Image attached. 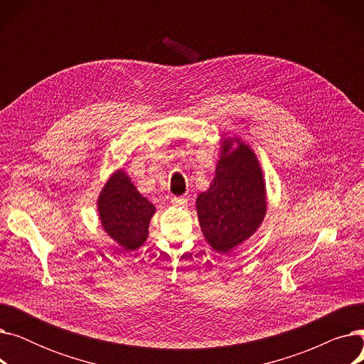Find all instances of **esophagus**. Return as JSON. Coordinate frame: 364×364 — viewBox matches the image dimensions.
<instances>
[{
	"mask_svg": "<svg viewBox=\"0 0 364 364\" xmlns=\"http://www.w3.org/2000/svg\"><path fill=\"white\" fill-rule=\"evenodd\" d=\"M172 205L174 206H180V208H186L187 206V199L186 198H172Z\"/></svg>",
	"mask_w": 364,
	"mask_h": 364,
	"instance_id": "1",
	"label": "esophagus"
}]
</instances>
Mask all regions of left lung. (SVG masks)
Instances as JSON below:
<instances>
[{"label":"left lung","instance_id":"left-lung-1","mask_svg":"<svg viewBox=\"0 0 364 364\" xmlns=\"http://www.w3.org/2000/svg\"><path fill=\"white\" fill-rule=\"evenodd\" d=\"M267 206L265 180L255 151L239 137L224 134L214 178L196 198L205 240L220 254L232 252L261 227Z\"/></svg>","mask_w":364,"mask_h":364}]
</instances>
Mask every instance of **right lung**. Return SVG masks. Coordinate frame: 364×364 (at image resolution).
Listing matches in <instances>:
<instances>
[{"label": "right lung", "mask_w": 364, "mask_h": 364, "mask_svg": "<svg viewBox=\"0 0 364 364\" xmlns=\"http://www.w3.org/2000/svg\"><path fill=\"white\" fill-rule=\"evenodd\" d=\"M97 213L106 235L124 251H136L149 236V224L156 208L119 168L112 172L100 190Z\"/></svg>", "instance_id": "obj_1"}]
</instances>
